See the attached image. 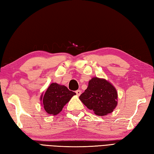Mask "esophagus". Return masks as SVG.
I'll list each match as a JSON object with an SVG mask.
<instances>
[{
	"instance_id": "obj_1",
	"label": "esophagus",
	"mask_w": 154,
	"mask_h": 154,
	"mask_svg": "<svg viewBox=\"0 0 154 154\" xmlns=\"http://www.w3.org/2000/svg\"><path fill=\"white\" fill-rule=\"evenodd\" d=\"M75 93H76V94L78 96H79L81 94V90H77V91H75Z\"/></svg>"
}]
</instances>
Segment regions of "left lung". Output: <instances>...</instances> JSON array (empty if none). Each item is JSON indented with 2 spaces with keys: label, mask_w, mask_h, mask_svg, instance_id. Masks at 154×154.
Returning a JSON list of instances; mask_svg holds the SVG:
<instances>
[{
  "label": "left lung",
  "mask_w": 154,
  "mask_h": 154,
  "mask_svg": "<svg viewBox=\"0 0 154 154\" xmlns=\"http://www.w3.org/2000/svg\"><path fill=\"white\" fill-rule=\"evenodd\" d=\"M79 99L97 116L111 113L117 105V92L109 81L93 77L89 81L87 89L79 96Z\"/></svg>",
  "instance_id": "1"
}]
</instances>
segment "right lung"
<instances>
[{"label":"right lung","instance_id":"right-lung-1","mask_svg":"<svg viewBox=\"0 0 154 154\" xmlns=\"http://www.w3.org/2000/svg\"><path fill=\"white\" fill-rule=\"evenodd\" d=\"M75 95L76 93L69 90L65 85L53 83L45 94L41 96V104L47 113L56 116L61 112L63 107Z\"/></svg>","mask_w":154,"mask_h":154}]
</instances>
